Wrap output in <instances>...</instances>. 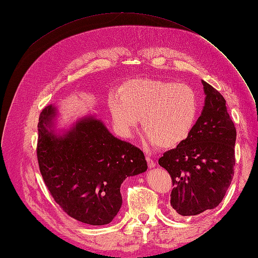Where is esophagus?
<instances>
[{
	"instance_id": "obj_1",
	"label": "esophagus",
	"mask_w": 258,
	"mask_h": 258,
	"mask_svg": "<svg viewBox=\"0 0 258 258\" xmlns=\"http://www.w3.org/2000/svg\"><path fill=\"white\" fill-rule=\"evenodd\" d=\"M146 161H147V165H148V168L152 169V168H155L156 163L155 161L150 157V156H146Z\"/></svg>"
}]
</instances>
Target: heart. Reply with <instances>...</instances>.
Segmentation results:
<instances>
[{"mask_svg":"<svg viewBox=\"0 0 258 258\" xmlns=\"http://www.w3.org/2000/svg\"><path fill=\"white\" fill-rule=\"evenodd\" d=\"M115 128L130 138L142 118L146 139L161 148L186 141L197 122L200 101L192 87L172 81L137 79L107 99Z\"/></svg>","mask_w":258,"mask_h":258,"instance_id":"obj_1","label":"heart"}]
</instances>
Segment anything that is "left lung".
<instances>
[{
    "label": "left lung",
    "instance_id": "1",
    "mask_svg": "<svg viewBox=\"0 0 258 258\" xmlns=\"http://www.w3.org/2000/svg\"><path fill=\"white\" fill-rule=\"evenodd\" d=\"M205 106L191 135L159 158L172 178L171 207L183 216L216 208L231 184L235 166L236 127L224 97L201 81Z\"/></svg>",
    "mask_w": 258,
    "mask_h": 258
}]
</instances>
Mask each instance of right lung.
<instances>
[{
  "label": "right lung",
  "mask_w": 258,
  "mask_h": 258,
  "mask_svg": "<svg viewBox=\"0 0 258 258\" xmlns=\"http://www.w3.org/2000/svg\"><path fill=\"white\" fill-rule=\"evenodd\" d=\"M56 116L50 104L38 118L36 154L44 182L68 215L93 226L110 224L122 204V182L147 170L144 154L91 115L56 134Z\"/></svg>",
  "instance_id": "obj_1"
}]
</instances>
